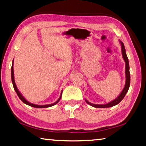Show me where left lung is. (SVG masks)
<instances>
[{
    "label": "left lung",
    "instance_id": "8db88e82",
    "mask_svg": "<svg viewBox=\"0 0 146 146\" xmlns=\"http://www.w3.org/2000/svg\"><path fill=\"white\" fill-rule=\"evenodd\" d=\"M121 50H122V54H123V59L125 61L126 63V70H125V73H126V84L125 86H124V88L123 89V91L121 92V93L120 95L112 102H111L110 103H107L106 105H95V104H92V103H89V102H87V100H86V102L88 103L89 105H90L92 107H96V108H108V107H113V106L117 105L118 103H120L123 99L125 96L126 94L128 92L129 87V85H130V73H129V62H128V59L127 57V55L126 54V50H125V48H124V44L123 42L121 41Z\"/></svg>",
    "mask_w": 146,
    "mask_h": 146
}]
</instances>
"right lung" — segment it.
<instances>
[{"mask_svg":"<svg viewBox=\"0 0 146 146\" xmlns=\"http://www.w3.org/2000/svg\"><path fill=\"white\" fill-rule=\"evenodd\" d=\"M11 80H12V83L13 85V87H14V89L15 90L16 92H17V94L18 95V96L20 98V99L22 101V102L25 103V104H27L29 106H31V107H35V108H47V107H52V106H54L55 104H57V103L59 102V100L60 99V98H61L62 96V93L61 92V94H60V96L58 100L56 102L54 103H52V104H50V105H35V104H33V103H29V102H27V100H26L23 96H22V94H20V92L18 91L17 86H16V84H15V80H14V71H13V61L12 63V66H11Z\"/></svg>","mask_w":146,"mask_h":146,"instance_id":"add662e5","label":"right lung"}]
</instances>
